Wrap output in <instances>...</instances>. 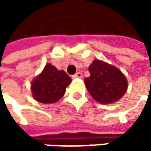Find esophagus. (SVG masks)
<instances>
[{"label":"esophagus","mask_w":151,"mask_h":151,"mask_svg":"<svg viewBox=\"0 0 151 151\" xmlns=\"http://www.w3.org/2000/svg\"><path fill=\"white\" fill-rule=\"evenodd\" d=\"M83 77V75H82V73H77L76 74H74V75L73 76V78H81Z\"/></svg>","instance_id":"esophagus-1"}]
</instances>
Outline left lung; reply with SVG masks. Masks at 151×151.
<instances>
[{
	"mask_svg": "<svg viewBox=\"0 0 151 151\" xmlns=\"http://www.w3.org/2000/svg\"><path fill=\"white\" fill-rule=\"evenodd\" d=\"M90 76L85 84L91 96L99 103L111 104L119 101L126 93L128 81L115 66L95 59L88 69Z\"/></svg>",
	"mask_w": 151,
	"mask_h": 151,
	"instance_id": "left-lung-1",
	"label": "left lung"
}]
</instances>
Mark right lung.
Returning <instances> with one entry per match:
<instances>
[{"instance_id": "add662e5", "label": "right lung", "mask_w": 151, "mask_h": 151, "mask_svg": "<svg viewBox=\"0 0 151 151\" xmlns=\"http://www.w3.org/2000/svg\"><path fill=\"white\" fill-rule=\"evenodd\" d=\"M71 82L72 78L65 71H59L52 65L47 64L43 72L32 81V95L41 103H54L64 96Z\"/></svg>"}]
</instances>
